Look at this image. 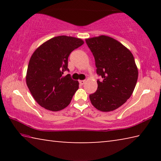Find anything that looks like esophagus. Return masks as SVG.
Instances as JSON below:
<instances>
[{
  "instance_id": "esophagus-1",
  "label": "esophagus",
  "mask_w": 161,
  "mask_h": 161,
  "mask_svg": "<svg viewBox=\"0 0 161 161\" xmlns=\"http://www.w3.org/2000/svg\"><path fill=\"white\" fill-rule=\"evenodd\" d=\"M85 80H80L79 81V82H80V84H81V85H83V84H84V83H85Z\"/></svg>"
}]
</instances>
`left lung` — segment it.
<instances>
[{
  "mask_svg": "<svg viewBox=\"0 0 161 161\" xmlns=\"http://www.w3.org/2000/svg\"><path fill=\"white\" fill-rule=\"evenodd\" d=\"M93 54L98 80L97 90L89 95L94 107L111 111L129 99L138 80V68L130 51L112 37L101 35L86 39Z\"/></svg>",
  "mask_w": 161,
  "mask_h": 161,
  "instance_id": "1",
  "label": "left lung"
}]
</instances>
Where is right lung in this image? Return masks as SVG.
<instances>
[{"instance_id": "obj_1", "label": "right lung", "mask_w": 161, "mask_h": 161, "mask_svg": "<svg viewBox=\"0 0 161 161\" xmlns=\"http://www.w3.org/2000/svg\"><path fill=\"white\" fill-rule=\"evenodd\" d=\"M84 44L80 38L54 37L36 49L29 61L26 84L32 97L46 109L58 111L67 107L79 88L69 72L68 57Z\"/></svg>"}]
</instances>
